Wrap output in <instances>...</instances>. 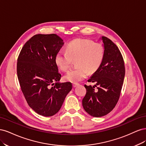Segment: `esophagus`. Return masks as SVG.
I'll use <instances>...</instances> for the list:
<instances>
[{
  "label": "esophagus",
  "mask_w": 146,
  "mask_h": 146,
  "mask_svg": "<svg viewBox=\"0 0 146 146\" xmlns=\"http://www.w3.org/2000/svg\"><path fill=\"white\" fill-rule=\"evenodd\" d=\"M79 85V84L78 83H73V86L74 87V88H76V87H77V86H78Z\"/></svg>",
  "instance_id": "34e87169"
}]
</instances>
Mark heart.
Wrapping results in <instances>:
<instances>
[{"mask_svg":"<svg viewBox=\"0 0 146 146\" xmlns=\"http://www.w3.org/2000/svg\"><path fill=\"white\" fill-rule=\"evenodd\" d=\"M104 57V48L99 43H95L88 39L78 38L70 42L66 47V52L59 51L55 61L62 71L68 70L76 61L77 68L70 70L66 74L64 80L77 83L86 78L89 72H96L102 63Z\"/></svg>","mask_w":146,"mask_h":146,"instance_id":"obj_1","label":"heart"}]
</instances>
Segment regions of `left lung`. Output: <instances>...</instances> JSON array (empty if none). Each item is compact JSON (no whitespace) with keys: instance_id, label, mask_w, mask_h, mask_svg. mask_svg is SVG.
Masks as SVG:
<instances>
[{"instance_id":"left-lung-1","label":"left lung","mask_w":146,"mask_h":146,"mask_svg":"<svg viewBox=\"0 0 146 146\" xmlns=\"http://www.w3.org/2000/svg\"><path fill=\"white\" fill-rule=\"evenodd\" d=\"M104 57L100 68L88 82L93 86L85 85L86 94L82 100L84 110L90 115L99 117L108 114L119 100L125 77V66L117 46L110 39L102 36ZM98 86L96 90L95 86Z\"/></svg>"}]
</instances>
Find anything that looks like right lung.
<instances>
[{"instance_id":"right-lung-1","label":"right lung","mask_w":146,"mask_h":146,"mask_svg":"<svg viewBox=\"0 0 146 146\" xmlns=\"http://www.w3.org/2000/svg\"><path fill=\"white\" fill-rule=\"evenodd\" d=\"M63 44L56 34L35 35L25 44L17 58L21 90L30 107L43 116L58 113L72 88L70 82H60L61 74L55 61Z\"/></svg>"}]
</instances>
